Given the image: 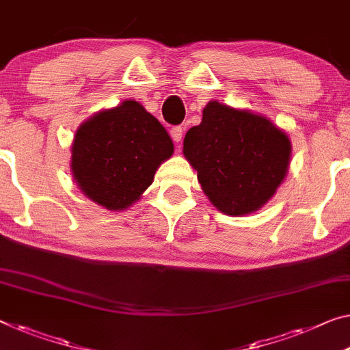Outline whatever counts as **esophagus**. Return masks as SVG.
<instances>
[{
  "label": "esophagus",
  "instance_id": "34e87169",
  "mask_svg": "<svg viewBox=\"0 0 350 350\" xmlns=\"http://www.w3.org/2000/svg\"><path fill=\"white\" fill-rule=\"evenodd\" d=\"M170 137L174 139V142H181L183 139V128L181 126H172L170 128Z\"/></svg>",
  "mask_w": 350,
  "mask_h": 350
}]
</instances>
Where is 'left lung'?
<instances>
[{"label":"left lung","instance_id":"8db88e82","mask_svg":"<svg viewBox=\"0 0 350 350\" xmlns=\"http://www.w3.org/2000/svg\"><path fill=\"white\" fill-rule=\"evenodd\" d=\"M186 159L203 192L220 211L243 216L273 196L286 175L291 144L266 117L208 103L185 137Z\"/></svg>","mask_w":350,"mask_h":350}]
</instances>
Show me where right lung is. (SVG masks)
<instances>
[{
	"instance_id": "add662e5",
	"label": "right lung",
	"mask_w": 350,
	"mask_h": 350,
	"mask_svg": "<svg viewBox=\"0 0 350 350\" xmlns=\"http://www.w3.org/2000/svg\"><path fill=\"white\" fill-rule=\"evenodd\" d=\"M172 153L174 144L158 119L137 101H125L83 123L72 170L85 196L117 211L137 200Z\"/></svg>"
}]
</instances>
